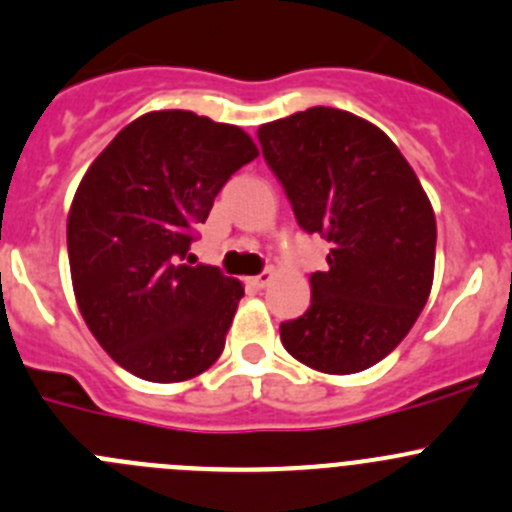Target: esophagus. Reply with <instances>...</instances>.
Returning a JSON list of instances; mask_svg holds the SVG:
<instances>
[{
	"label": "esophagus",
	"mask_w": 512,
	"mask_h": 512,
	"mask_svg": "<svg viewBox=\"0 0 512 512\" xmlns=\"http://www.w3.org/2000/svg\"><path fill=\"white\" fill-rule=\"evenodd\" d=\"M272 277H275V272L265 270V272H260V275L250 277V285H255V287H267V285H270V282H272Z\"/></svg>",
	"instance_id": "1"
}]
</instances>
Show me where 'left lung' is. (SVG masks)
Returning a JSON list of instances; mask_svg holds the SVG:
<instances>
[{"mask_svg": "<svg viewBox=\"0 0 512 512\" xmlns=\"http://www.w3.org/2000/svg\"><path fill=\"white\" fill-rule=\"evenodd\" d=\"M257 140L297 225L330 242L307 312L280 325L282 345L312 370H367L428 302L438 240L428 195L395 142L342 109L262 124Z\"/></svg>", "mask_w": 512, "mask_h": 512, "instance_id": "left-lung-1", "label": "left lung"}]
</instances>
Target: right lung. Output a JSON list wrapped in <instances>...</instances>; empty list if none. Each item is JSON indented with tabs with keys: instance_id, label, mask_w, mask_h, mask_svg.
<instances>
[{
	"instance_id": "1",
	"label": "right lung",
	"mask_w": 512,
	"mask_h": 512,
	"mask_svg": "<svg viewBox=\"0 0 512 512\" xmlns=\"http://www.w3.org/2000/svg\"><path fill=\"white\" fill-rule=\"evenodd\" d=\"M255 157L235 124L165 109L127 124L79 182L67 217L74 297L132 375L190 380L225 350L245 287L212 265H187V250L217 192Z\"/></svg>"
}]
</instances>
